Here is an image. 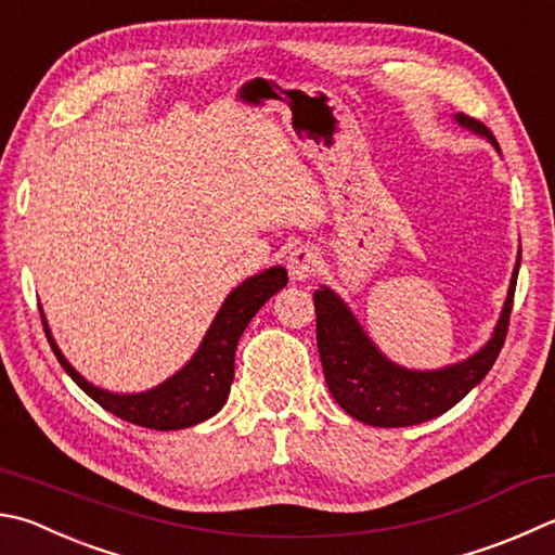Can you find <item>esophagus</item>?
Returning <instances> with one entry per match:
<instances>
[{
	"instance_id": "obj_1",
	"label": "esophagus",
	"mask_w": 555,
	"mask_h": 555,
	"mask_svg": "<svg viewBox=\"0 0 555 555\" xmlns=\"http://www.w3.org/2000/svg\"><path fill=\"white\" fill-rule=\"evenodd\" d=\"M320 267V255L315 247L310 245H300L288 255V276L294 284L298 281H306L310 276H315V271Z\"/></svg>"
}]
</instances>
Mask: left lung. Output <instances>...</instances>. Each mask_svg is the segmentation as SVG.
Returning <instances> with one entry per match:
<instances>
[{
	"label": "left lung",
	"instance_id": "8db88e82",
	"mask_svg": "<svg viewBox=\"0 0 555 555\" xmlns=\"http://www.w3.org/2000/svg\"><path fill=\"white\" fill-rule=\"evenodd\" d=\"M453 120L470 133L486 138L500 153L495 135L480 120L463 114H456ZM519 261L521 257H517L505 306L486 345L456 364L429 371L400 366L388 359L361 327L345 298L330 286H320L312 294L318 312V351L327 388L337 405L371 427H410L444 415L488 376L505 345Z\"/></svg>",
	"mask_w": 555,
	"mask_h": 555
}]
</instances>
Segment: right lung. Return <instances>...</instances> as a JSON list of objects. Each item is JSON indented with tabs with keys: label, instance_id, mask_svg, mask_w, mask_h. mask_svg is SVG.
Wrapping results in <instances>:
<instances>
[{
	"label": "right lung",
	"instance_id": "add662e5",
	"mask_svg": "<svg viewBox=\"0 0 555 555\" xmlns=\"http://www.w3.org/2000/svg\"><path fill=\"white\" fill-rule=\"evenodd\" d=\"M286 284L288 274L284 267H269L245 279L225 296L194 357L159 386L140 392H114L89 383L60 351L43 310H40V318H43L46 335L60 366L89 398L108 410L111 415L133 422L138 427L172 431L194 427L198 422L214 417L225 405L235 378L237 341L259 308Z\"/></svg>",
	"mask_w": 555,
	"mask_h": 555
}]
</instances>
